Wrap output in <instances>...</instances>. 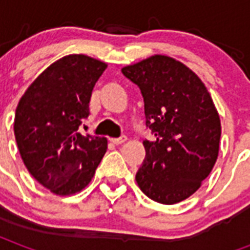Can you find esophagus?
<instances>
[{
	"mask_svg": "<svg viewBox=\"0 0 250 250\" xmlns=\"http://www.w3.org/2000/svg\"><path fill=\"white\" fill-rule=\"evenodd\" d=\"M125 141H127V136H120V138H112V139H111V142H112L114 145H123Z\"/></svg>",
	"mask_w": 250,
	"mask_h": 250,
	"instance_id": "obj_1",
	"label": "esophagus"
}]
</instances>
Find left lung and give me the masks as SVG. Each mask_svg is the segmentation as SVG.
<instances>
[{
	"mask_svg": "<svg viewBox=\"0 0 250 250\" xmlns=\"http://www.w3.org/2000/svg\"><path fill=\"white\" fill-rule=\"evenodd\" d=\"M141 88L146 125V159L136 184L152 201L178 204L193 195L218 158L221 120L202 80L184 62L154 55L122 68Z\"/></svg>",
	"mask_w": 250,
	"mask_h": 250,
	"instance_id": "obj_1",
	"label": "left lung"
}]
</instances>
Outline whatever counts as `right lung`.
Here are the masks:
<instances>
[{"label":"right lung","instance_id":"right-lung-1","mask_svg":"<svg viewBox=\"0 0 250 250\" xmlns=\"http://www.w3.org/2000/svg\"><path fill=\"white\" fill-rule=\"evenodd\" d=\"M105 68L107 62L82 53L62 57L36 77L17 104L14 136L25 167L60 197L87 188L107 151V138L79 132Z\"/></svg>","mask_w":250,"mask_h":250}]
</instances>
